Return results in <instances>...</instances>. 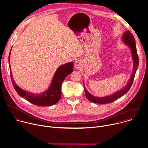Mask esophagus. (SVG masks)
Wrapping results in <instances>:
<instances>
[{
    "label": "esophagus",
    "mask_w": 148,
    "mask_h": 148,
    "mask_svg": "<svg viewBox=\"0 0 148 148\" xmlns=\"http://www.w3.org/2000/svg\"><path fill=\"white\" fill-rule=\"evenodd\" d=\"M74 66H75V67L76 69H79L82 66L81 62L79 60H77V61H75V62L74 63Z\"/></svg>",
    "instance_id": "34e87169"
}]
</instances>
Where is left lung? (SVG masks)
Returning <instances> with one entry per match:
<instances>
[{
	"label": "left lung",
	"instance_id": "obj_1",
	"mask_svg": "<svg viewBox=\"0 0 148 148\" xmlns=\"http://www.w3.org/2000/svg\"><path fill=\"white\" fill-rule=\"evenodd\" d=\"M122 40L123 42L126 44L132 50V54L133 59V73L132 74L131 78L129 79V81L127 85L123 89H121V90L118 91L117 92H115L113 95L106 96L105 97H95L94 96H92L91 94H90L89 92L86 90L85 86V95L87 97V98L89 99L90 101L95 103H101V104H104V103H111L114 101H116L117 99L122 96L123 95L125 94L130 89L133 82L134 81V78L135 77V74L137 69V67L138 65V56L137 52V49H136V41L134 39V38L132 34L130 32V31L127 30L126 31L123 36H122Z\"/></svg>",
	"mask_w": 148,
	"mask_h": 148
}]
</instances>
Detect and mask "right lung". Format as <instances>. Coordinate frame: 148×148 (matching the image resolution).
I'll return each instance as SVG.
<instances>
[{
  "label": "right lung",
  "instance_id": "1",
  "mask_svg": "<svg viewBox=\"0 0 148 148\" xmlns=\"http://www.w3.org/2000/svg\"><path fill=\"white\" fill-rule=\"evenodd\" d=\"M11 53V51H10ZM10 53L8 57L9 66H10ZM74 63L73 62L66 63L61 66L56 71L51 84L49 90L41 94H33L29 92L26 91L20 88H19L15 83L11 69L10 76L11 81L17 93L22 97L24 98L29 102L32 103L35 105L42 106H49L57 103L59 101L61 97V86L62 82L64 78L69 75L73 71Z\"/></svg>",
  "mask_w": 148,
  "mask_h": 148
}]
</instances>
